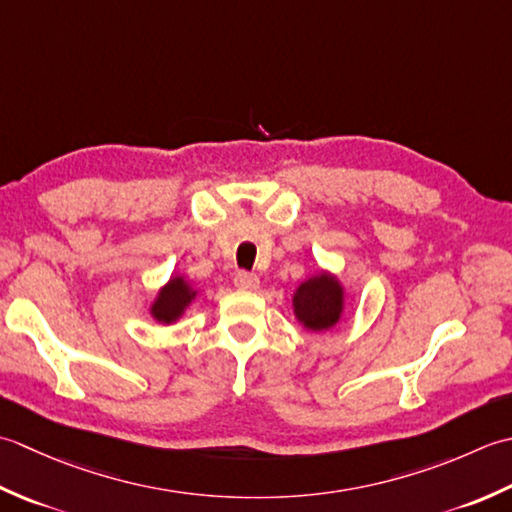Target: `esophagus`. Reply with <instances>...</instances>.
I'll use <instances>...</instances> for the list:
<instances>
[{
	"instance_id": "1",
	"label": "esophagus",
	"mask_w": 512,
	"mask_h": 512,
	"mask_svg": "<svg viewBox=\"0 0 512 512\" xmlns=\"http://www.w3.org/2000/svg\"><path fill=\"white\" fill-rule=\"evenodd\" d=\"M234 283L238 289H245V291H256L260 287V278L254 274H247V271H238Z\"/></svg>"
}]
</instances>
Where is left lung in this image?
Here are the masks:
<instances>
[{"label":"left lung","mask_w":512,"mask_h":512,"mask_svg":"<svg viewBox=\"0 0 512 512\" xmlns=\"http://www.w3.org/2000/svg\"><path fill=\"white\" fill-rule=\"evenodd\" d=\"M347 307V289L344 283L327 269L302 280L291 294V309L302 329L311 333H325L340 325Z\"/></svg>","instance_id":"8db88e82"}]
</instances>
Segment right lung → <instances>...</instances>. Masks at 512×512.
<instances>
[{"mask_svg":"<svg viewBox=\"0 0 512 512\" xmlns=\"http://www.w3.org/2000/svg\"><path fill=\"white\" fill-rule=\"evenodd\" d=\"M198 298V289L194 287V280L187 278L185 274H174L168 283H165L159 291H156L148 314L159 325H176L185 311L192 307V302Z\"/></svg>","mask_w":512,"mask_h":512,"instance_id":"1","label":"right lung"}]
</instances>
